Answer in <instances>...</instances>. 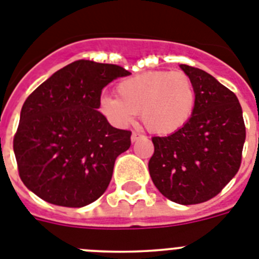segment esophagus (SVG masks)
Wrapping results in <instances>:
<instances>
[{"label":"esophagus","instance_id":"34e87169","mask_svg":"<svg viewBox=\"0 0 259 259\" xmlns=\"http://www.w3.org/2000/svg\"><path fill=\"white\" fill-rule=\"evenodd\" d=\"M145 136H142V134L137 133V132H133V134H132V142H136V141L141 140V138H143Z\"/></svg>","mask_w":259,"mask_h":259}]
</instances>
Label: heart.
Listing matches in <instances>:
<instances>
[{"instance_id":"obj_1","label":"heart","mask_w":259,"mask_h":259,"mask_svg":"<svg viewBox=\"0 0 259 259\" xmlns=\"http://www.w3.org/2000/svg\"><path fill=\"white\" fill-rule=\"evenodd\" d=\"M118 97L103 96L100 110L116 125H129L141 113L143 125L155 134L178 132L192 117L196 91L182 71H147L126 77L116 87Z\"/></svg>"}]
</instances>
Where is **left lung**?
Wrapping results in <instances>:
<instances>
[{
  "label": "left lung",
  "instance_id": "8db88e82",
  "mask_svg": "<svg viewBox=\"0 0 259 259\" xmlns=\"http://www.w3.org/2000/svg\"><path fill=\"white\" fill-rule=\"evenodd\" d=\"M196 91V106L186 125L153 137L150 177L163 196L183 205L208 201L238 172L245 130L242 109L230 89L203 69L182 64Z\"/></svg>",
  "mask_w": 259,
  "mask_h": 259
}]
</instances>
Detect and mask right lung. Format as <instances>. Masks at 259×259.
Masks as SVG:
<instances>
[{
    "label": "right lung",
    "instance_id": "right-lung-1",
    "mask_svg": "<svg viewBox=\"0 0 259 259\" xmlns=\"http://www.w3.org/2000/svg\"><path fill=\"white\" fill-rule=\"evenodd\" d=\"M129 75L116 64L76 60L26 99L13 147L19 178L36 196L80 208L105 192L132 132L113 127L97 109L104 87Z\"/></svg>",
    "mask_w": 259,
    "mask_h": 259
}]
</instances>
